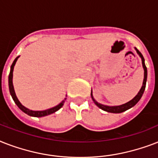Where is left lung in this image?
<instances>
[{
    "label": "left lung",
    "mask_w": 158,
    "mask_h": 158,
    "mask_svg": "<svg viewBox=\"0 0 158 158\" xmlns=\"http://www.w3.org/2000/svg\"><path fill=\"white\" fill-rule=\"evenodd\" d=\"M135 51H136V52L137 54L139 55L142 60V64H143V71H144V75H143V85L141 87V89L139 91L138 94L136 96L132 99V100H130L128 102L125 104H122V105L120 106H106V105H103V104H101L98 102L94 99V96H93V91L91 90V98L93 99V101L94 102V103L96 104L98 106L100 109L102 110H105V111H107V112H110V113H121L123 111H125V110H127L128 109H130V108L133 107L134 106H135L136 104L138 103V102L139 101L140 98H142L143 94V92L145 90V87H146V82H147V76H148V71H147V67L145 65L144 63V58L143 56V55L141 54L139 51L138 50L137 48H135Z\"/></svg>",
    "instance_id": "1"
}]
</instances>
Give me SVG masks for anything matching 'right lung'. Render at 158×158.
Returning <instances> with one entry per match:
<instances>
[{"label":"right lung","instance_id":"1","mask_svg":"<svg viewBox=\"0 0 158 158\" xmlns=\"http://www.w3.org/2000/svg\"><path fill=\"white\" fill-rule=\"evenodd\" d=\"M19 56H17L15 59L14 62L12 63L10 66V74H9V89H10V94L12 98H13L14 102L16 105L18 106V107L23 112H24L27 115H30V116H33V117H43V116H46V115H51L52 113L56 112L57 110L60 109V108L63 106L64 103V101L66 100V98H64L63 100H62L60 102L58 105H56V106H53L52 108H49V109H47V110H33L28 109V108L25 107L24 106H23L21 104V102L19 101L18 98L16 96L15 92V89H14V85H13V71H14V67L15 65V63L17 61V60ZM67 96V95H66ZM65 96V97H66Z\"/></svg>","mask_w":158,"mask_h":158}]
</instances>
